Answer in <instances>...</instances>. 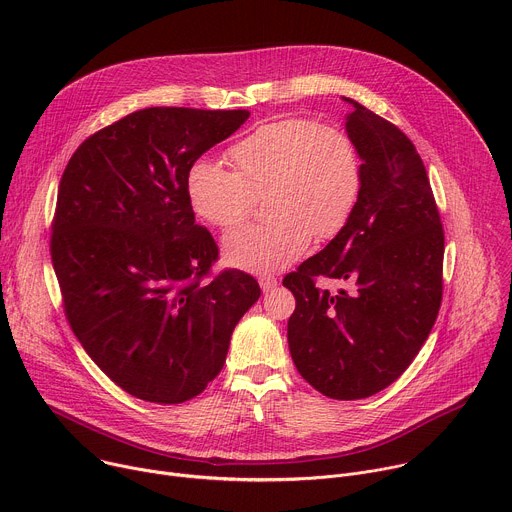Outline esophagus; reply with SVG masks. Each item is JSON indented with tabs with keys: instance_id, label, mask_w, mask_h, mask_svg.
<instances>
[{
	"instance_id": "1",
	"label": "esophagus",
	"mask_w": 512,
	"mask_h": 512,
	"mask_svg": "<svg viewBox=\"0 0 512 512\" xmlns=\"http://www.w3.org/2000/svg\"><path fill=\"white\" fill-rule=\"evenodd\" d=\"M259 285L263 291H271L277 287V277L273 275H259Z\"/></svg>"
}]
</instances>
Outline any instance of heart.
<instances>
[{
    "instance_id": "1",
    "label": "heart",
    "mask_w": 512,
    "mask_h": 512,
    "mask_svg": "<svg viewBox=\"0 0 512 512\" xmlns=\"http://www.w3.org/2000/svg\"><path fill=\"white\" fill-rule=\"evenodd\" d=\"M235 172L196 160L186 198L204 223L231 231L265 196V223L225 239L231 267L265 273L298 261L312 243L336 237L360 196L362 168L352 139L334 125L281 119L259 125L229 150Z\"/></svg>"
}]
</instances>
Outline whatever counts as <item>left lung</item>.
Instances as JSON below:
<instances>
[{"instance_id": "left-lung-1", "label": "left lung", "mask_w": 512, "mask_h": 512, "mask_svg": "<svg viewBox=\"0 0 512 512\" xmlns=\"http://www.w3.org/2000/svg\"><path fill=\"white\" fill-rule=\"evenodd\" d=\"M346 133L362 160L360 196L344 229L283 285L296 296L287 342L300 375L340 401L397 381L442 304L444 229L411 139L352 99ZM336 278V295L313 279Z\"/></svg>"}]
</instances>
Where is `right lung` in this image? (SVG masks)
Wrapping results in <instances>:
<instances>
[{
	"label": "right lung",
	"instance_id": "add662e5",
	"mask_svg": "<svg viewBox=\"0 0 512 512\" xmlns=\"http://www.w3.org/2000/svg\"><path fill=\"white\" fill-rule=\"evenodd\" d=\"M249 115L141 109L85 139L62 174L50 253L68 324L137 399L172 405L200 395L261 296L237 269L202 283L218 247L186 198L190 164Z\"/></svg>",
	"mask_w": 512,
	"mask_h": 512
}]
</instances>
